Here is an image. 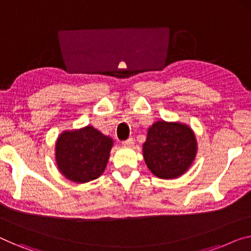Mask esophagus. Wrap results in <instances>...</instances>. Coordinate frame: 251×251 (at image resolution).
Listing matches in <instances>:
<instances>
[{
	"label": "esophagus",
	"mask_w": 251,
	"mask_h": 251,
	"mask_svg": "<svg viewBox=\"0 0 251 251\" xmlns=\"http://www.w3.org/2000/svg\"><path fill=\"white\" fill-rule=\"evenodd\" d=\"M134 143H135V141H134L133 138H128V140L123 142V145H124V147H127V148H132Z\"/></svg>",
	"instance_id": "obj_1"
}]
</instances>
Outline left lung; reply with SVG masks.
<instances>
[{"label": "left lung", "instance_id": "obj_1", "mask_svg": "<svg viewBox=\"0 0 251 251\" xmlns=\"http://www.w3.org/2000/svg\"><path fill=\"white\" fill-rule=\"evenodd\" d=\"M143 158L151 173L176 179L188 171L197 154V140L190 127L179 122L158 121L149 127Z\"/></svg>", "mask_w": 251, "mask_h": 251}]
</instances>
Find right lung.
<instances>
[{"mask_svg": "<svg viewBox=\"0 0 251 251\" xmlns=\"http://www.w3.org/2000/svg\"><path fill=\"white\" fill-rule=\"evenodd\" d=\"M113 147V138L91 125L63 130L55 143V161L66 179L85 184L103 174Z\"/></svg>", "mask_w": 251, "mask_h": 251, "instance_id": "add662e5", "label": "right lung"}]
</instances>
